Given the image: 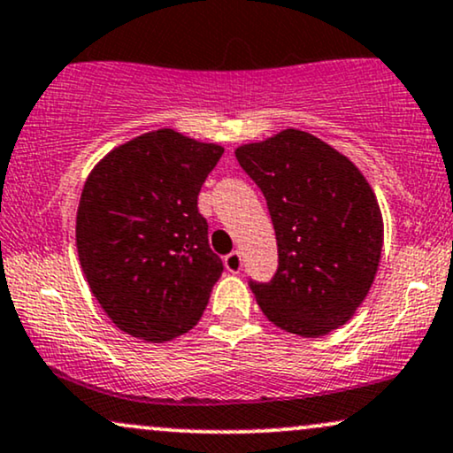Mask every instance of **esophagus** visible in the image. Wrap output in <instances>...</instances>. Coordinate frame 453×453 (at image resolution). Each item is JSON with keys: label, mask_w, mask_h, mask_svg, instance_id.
<instances>
[{"label": "esophagus", "mask_w": 453, "mask_h": 453, "mask_svg": "<svg viewBox=\"0 0 453 453\" xmlns=\"http://www.w3.org/2000/svg\"><path fill=\"white\" fill-rule=\"evenodd\" d=\"M223 264H226V268L230 270V273H241L242 268V256L238 251H232L230 256L223 257Z\"/></svg>", "instance_id": "esophagus-1"}]
</instances>
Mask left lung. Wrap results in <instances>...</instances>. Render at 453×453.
<instances>
[{
	"label": "left lung",
	"instance_id": "1",
	"mask_svg": "<svg viewBox=\"0 0 453 453\" xmlns=\"http://www.w3.org/2000/svg\"><path fill=\"white\" fill-rule=\"evenodd\" d=\"M274 226L279 266L266 283L249 279L264 315L292 334L317 339L356 313L375 280L381 211L345 155L300 129L236 149Z\"/></svg>",
	"mask_w": 453,
	"mask_h": 453
}]
</instances>
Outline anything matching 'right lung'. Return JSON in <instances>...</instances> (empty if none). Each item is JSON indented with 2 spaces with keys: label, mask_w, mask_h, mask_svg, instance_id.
Masks as SVG:
<instances>
[{
  "label": "right lung",
  "mask_w": 453,
  "mask_h": 453,
  "mask_svg": "<svg viewBox=\"0 0 453 453\" xmlns=\"http://www.w3.org/2000/svg\"><path fill=\"white\" fill-rule=\"evenodd\" d=\"M217 144L173 129L129 140L93 168L76 215V247L93 296L119 330L161 342L197 324L223 273L197 194Z\"/></svg>",
  "instance_id": "right-lung-1"
}]
</instances>
